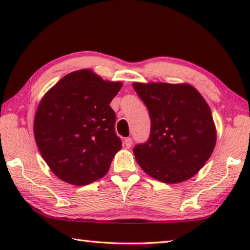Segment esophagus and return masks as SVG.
<instances>
[{"label":"esophagus","instance_id":"1","mask_svg":"<svg viewBox=\"0 0 250 250\" xmlns=\"http://www.w3.org/2000/svg\"><path fill=\"white\" fill-rule=\"evenodd\" d=\"M125 146L126 149H130L131 146H132V138H125Z\"/></svg>","mask_w":250,"mask_h":250}]
</instances>
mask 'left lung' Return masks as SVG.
Instances as JSON below:
<instances>
[{"mask_svg": "<svg viewBox=\"0 0 250 250\" xmlns=\"http://www.w3.org/2000/svg\"><path fill=\"white\" fill-rule=\"evenodd\" d=\"M132 86L151 119L149 140L133 149L139 166L163 183L191 179L216 145L209 105L189 83H133Z\"/></svg>", "mask_w": 250, "mask_h": 250, "instance_id": "1", "label": "left lung"}]
</instances>
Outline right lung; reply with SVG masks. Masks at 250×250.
<instances>
[{
  "label": "right lung",
  "mask_w": 250,
  "mask_h": 250,
  "mask_svg": "<svg viewBox=\"0 0 250 250\" xmlns=\"http://www.w3.org/2000/svg\"><path fill=\"white\" fill-rule=\"evenodd\" d=\"M122 87L91 69L66 75L46 92L34 118L42 156L58 179L87 185L104 177L121 149L109 104Z\"/></svg>",
  "instance_id": "right-lung-1"
}]
</instances>
